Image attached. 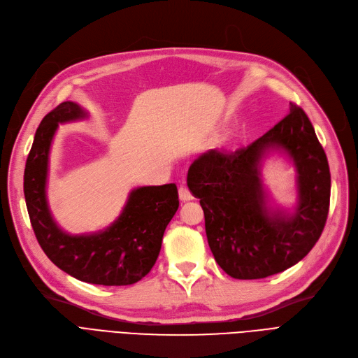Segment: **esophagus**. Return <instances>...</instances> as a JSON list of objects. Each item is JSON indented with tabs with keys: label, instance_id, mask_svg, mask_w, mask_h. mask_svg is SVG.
<instances>
[{
	"label": "esophagus",
	"instance_id": "1",
	"mask_svg": "<svg viewBox=\"0 0 358 358\" xmlns=\"http://www.w3.org/2000/svg\"><path fill=\"white\" fill-rule=\"evenodd\" d=\"M179 198H180V201H191V199H194V195H192V192L186 188V186H179Z\"/></svg>",
	"mask_w": 358,
	"mask_h": 358
}]
</instances>
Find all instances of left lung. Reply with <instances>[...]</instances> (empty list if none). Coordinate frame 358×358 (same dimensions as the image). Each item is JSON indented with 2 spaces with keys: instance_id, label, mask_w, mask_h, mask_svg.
I'll use <instances>...</instances> for the list:
<instances>
[{
  "instance_id": "left-lung-1",
  "label": "left lung",
  "mask_w": 358,
  "mask_h": 358,
  "mask_svg": "<svg viewBox=\"0 0 358 358\" xmlns=\"http://www.w3.org/2000/svg\"><path fill=\"white\" fill-rule=\"evenodd\" d=\"M274 149L296 166L293 213L267 207L260 164ZM188 188L199 198L208 245L221 269L237 280H258L296 265L316 245L328 218L331 173L308 115L290 103V112L248 147L210 150L194 160Z\"/></svg>"
}]
</instances>
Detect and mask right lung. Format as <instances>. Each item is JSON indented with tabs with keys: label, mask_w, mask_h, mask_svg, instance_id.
<instances>
[{
	"label": "right lung",
	"mask_w": 358,
	"mask_h": 358,
	"mask_svg": "<svg viewBox=\"0 0 358 358\" xmlns=\"http://www.w3.org/2000/svg\"><path fill=\"white\" fill-rule=\"evenodd\" d=\"M74 101H62L36 129L24 169V198L36 239L59 269L99 285H129L151 271L163 234L179 208L175 183L134 189L121 215L101 231L71 236L52 218L46 199L49 151L59 124L86 119Z\"/></svg>",
	"instance_id": "add662e5"
}]
</instances>
